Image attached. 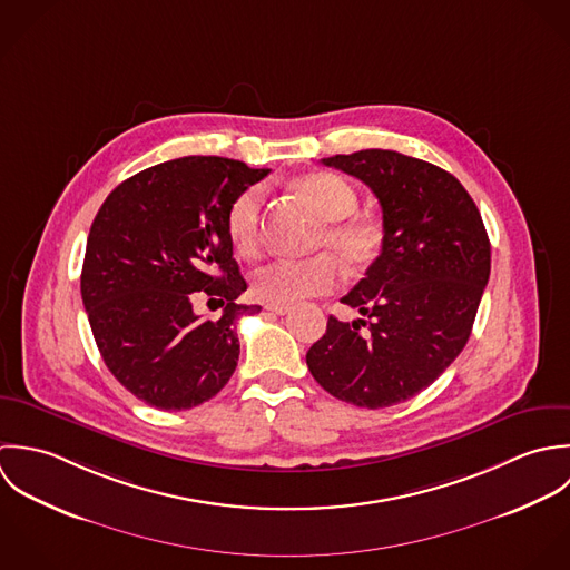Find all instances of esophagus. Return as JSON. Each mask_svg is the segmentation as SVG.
I'll return each instance as SVG.
<instances>
[{
  "label": "esophagus",
  "instance_id": "esophagus-1",
  "mask_svg": "<svg viewBox=\"0 0 570 570\" xmlns=\"http://www.w3.org/2000/svg\"><path fill=\"white\" fill-rule=\"evenodd\" d=\"M268 313H275V315H288L291 313V306H271V304H266L264 306Z\"/></svg>",
  "mask_w": 570,
  "mask_h": 570
}]
</instances>
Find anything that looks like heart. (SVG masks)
<instances>
[{"instance_id":"heart-1","label":"heart","mask_w":570,"mask_h":570,"mask_svg":"<svg viewBox=\"0 0 570 570\" xmlns=\"http://www.w3.org/2000/svg\"><path fill=\"white\" fill-rule=\"evenodd\" d=\"M297 189L326 220L317 248L328 250L308 259H273L255 268L253 293L271 306H293L302 299L331 293L340 282L337 256L347 271L365 268L379 253L383 227L376 218L356 214L354 187L335 171H315L297 180ZM264 185H250L235 196L227 212L233 246L250 255L259 242ZM336 256L333 258L330 253Z\"/></svg>"}]
</instances>
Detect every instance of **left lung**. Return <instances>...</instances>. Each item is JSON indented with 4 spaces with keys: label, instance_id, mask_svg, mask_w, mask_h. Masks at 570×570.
Returning a JSON list of instances; mask_svg holds the SVG:
<instances>
[{
    "label": "left lung",
    "instance_id": "8db88e82",
    "mask_svg": "<svg viewBox=\"0 0 570 570\" xmlns=\"http://www.w3.org/2000/svg\"><path fill=\"white\" fill-rule=\"evenodd\" d=\"M322 163L372 189L383 244L342 299L363 320L347 324L331 315L306 363L345 403L390 407L430 387L462 352L489 282L491 244L471 196L432 163L390 149Z\"/></svg>",
    "mask_w": 570,
    "mask_h": 570
}]
</instances>
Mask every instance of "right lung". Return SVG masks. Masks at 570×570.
I'll return each instance as SVG.
<instances>
[{
  "instance_id": "1",
  "label": "right lung",
  "mask_w": 570,
  "mask_h": 570,
  "mask_svg": "<svg viewBox=\"0 0 570 570\" xmlns=\"http://www.w3.org/2000/svg\"><path fill=\"white\" fill-rule=\"evenodd\" d=\"M271 169L220 156H185L122 180L88 235L81 297L99 352L142 403L180 412L216 396L235 372V322L259 313L233 257L227 212ZM200 296L225 305L203 321Z\"/></svg>"
}]
</instances>
